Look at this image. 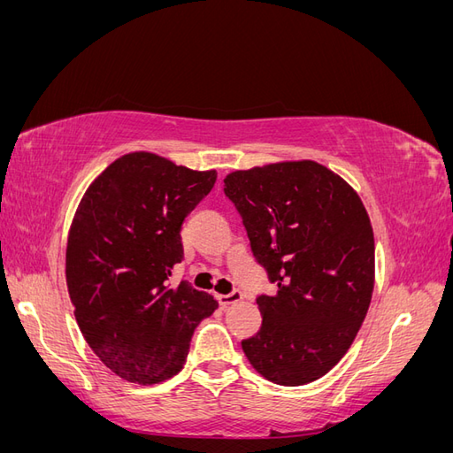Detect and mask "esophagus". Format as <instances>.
<instances>
[{"mask_svg": "<svg viewBox=\"0 0 453 453\" xmlns=\"http://www.w3.org/2000/svg\"><path fill=\"white\" fill-rule=\"evenodd\" d=\"M242 298H243V295H242L240 291H232L230 295H217L219 304H221L223 308H226V306H230V304H236V303H240Z\"/></svg>", "mask_w": 453, "mask_h": 453, "instance_id": "34e87169", "label": "esophagus"}]
</instances>
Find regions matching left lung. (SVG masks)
<instances>
[{
  "instance_id": "left-lung-1",
  "label": "left lung",
  "mask_w": 453,
  "mask_h": 453,
  "mask_svg": "<svg viewBox=\"0 0 453 453\" xmlns=\"http://www.w3.org/2000/svg\"><path fill=\"white\" fill-rule=\"evenodd\" d=\"M257 260L278 285L257 296L260 331L242 342L260 376L304 386L357 336L374 291V232L348 181L315 160H285L225 177Z\"/></svg>"
}]
</instances>
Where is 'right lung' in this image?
Listing matches in <instances>:
<instances>
[{
	"instance_id": "obj_1",
	"label": "right lung",
	"mask_w": 453,
	"mask_h": 453,
	"mask_svg": "<svg viewBox=\"0 0 453 453\" xmlns=\"http://www.w3.org/2000/svg\"><path fill=\"white\" fill-rule=\"evenodd\" d=\"M196 172L147 150L113 160L81 198L65 245V283L87 344L111 372L140 386L183 368L195 326L217 300L172 270L181 225L210 193Z\"/></svg>"
}]
</instances>
